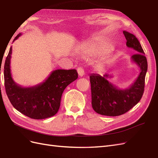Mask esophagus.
Masks as SVG:
<instances>
[{
	"instance_id": "1",
	"label": "esophagus",
	"mask_w": 158,
	"mask_h": 158,
	"mask_svg": "<svg viewBox=\"0 0 158 158\" xmlns=\"http://www.w3.org/2000/svg\"><path fill=\"white\" fill-rule=\"evenodd\" d=\"M77 72H78V76H80V77H82V76L84 75V70L82 68H80V67L78 68L77 69Z\"/></svg>"
}]
</instances>
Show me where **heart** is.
Wrapping results in <instances>:
<instances>
[{"mask_svg":"<svg viewBox=\"0 0 158 158\" xmlns=\"http://www.w3.org/2000/svg\"><path fill=\"white\" fill-rule=\"evenodd\" d=\"M110 45L107 42H94L84 45L81 49V52L85 56L89 58H96L100 56L98 60V65L104 66L110 61L112 57V50Z\"/></svg>","mask_w":158,"mask_h":158,"instance_id":"heart-1","label":"heart"}]
</instances>
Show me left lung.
<instances>
[{
    "label": "left lung",
    "mask_w": 158,
    "mask_h": 158,
    "mask_svg": "<svg viewBox=\"0 0 158 158\" xmlns=\"http://www.w3.org/2000/svg\"><path fill=\"white\" fill-rule=\"evenodd\" d=\"M128 48L134 49L135 54L131 60L139 69V74L128 88H120L109 81L112 77L108 74L100 76L91 74L92 106L98 114L108 116H117L125 114L141 100L144 91L145 77L148 70V62L138 38L132 34L123 31Z\"/></svg>",
    "instance_id": "obj_1"
}]
</instances>
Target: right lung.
Masks as SVG:
<instances>
[{
    "label": "right lung",
    "instance_id": "right-lung-1",
    "mask_svg": "<svg viewBox=\"0 0 158 158\" xmlns=\"http://www.w3.org/2000/svg\"><path fill=\"white\" fill-rule=\"evenodd\" d=\"M21 35V33L19 34L13 42ZM11 54L12 46L6 58L3 70L6 92L12 105L20 113L35 120L54 116L60 106L64 89L78 78L77 71L75 69L55 70L42 83L33 86L23 87L16 83L12 77Z\"/></svg>",
    "mask_w": 158,
    "mask_h": 158
}]
</instances>
